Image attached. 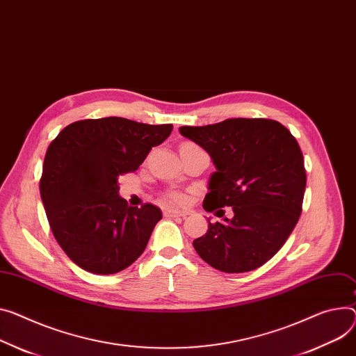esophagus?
Returning a JSON list of instances; mask_svg holds the SVG:
<instances>
[{"label":"esophagus","mask_w":356,"mask_h":356,"mask_svg":"<svg viewBox=\"0 0 356 356\" xmlns=\"http://www.w3.org/2000/svg\"><path fill=\"white\" fill-rule=\"evenodd\" d=\"M163 215L165 216H181V218H185L188 215H191L189 211H178V209H165L163 211Z\"/></svg>","instance_id":"obj_1"}]
</instances>
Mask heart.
Wrapping results in <instances>:
<instances>
[{
	"mask_svg": "<svg viewBox=\"0 0 356 356\" xmlns=\"http://www.w3.org/2000/svg\"><path fill=\"white\" fill-rule=\"evenodd\" d=\"M170 200H171L172 202H182V197H181L179 194H171V195H170Z\"/></svg>",
	"mask_w": 356,
	"mask_h": 356,
	"instance_id": "obj_1",
	"label": "heart"
}]
</instances>
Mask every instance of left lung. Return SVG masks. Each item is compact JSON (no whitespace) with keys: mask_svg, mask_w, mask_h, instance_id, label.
Returning <instances> with one entry per match:
<instances>
[{"mask_svg":"<svg viewBox=\"0 0 356 356\" xmlns=\"http://www.w3.org/2000/svg\"><path fill=\"white\" fill-rule=\"evenodd\" d=\"M179 132L201 145L216 167L204 209L234 211L231 220L208 221L207 234L194 241L195 251L228 273L262 266L282 248L302 212L307 172L295 136L266 118H232Z\"/></svg>","mask_w":356,"mask_h":356,"instance_id":"8db88e82","label":"left lung"}]
</instances>
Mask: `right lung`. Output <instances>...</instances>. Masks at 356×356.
I'll return each mask as SVG.
<instances>
[{
	"instance_id": "right-lung-1",
	"label": "right lung",
	"mask_w": 356,
	"mask_h": 356,
	"mask_svg": "<svg viewBox=\"0 0 356 356\" xmlns=\"http://www.w3.org/2000/svg\"><path fill=\"white\" fill-rule=\"evenodd\" d=\"M171 131L172 124L108 117L72 122L49 144L41 200L54 236L79 268L109 275L144 252L161 209L129 207L118 195V178L138 170Z\"/></svg>"
}]
</instances>
